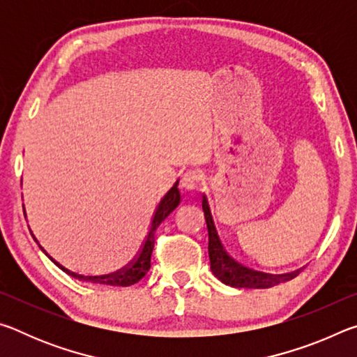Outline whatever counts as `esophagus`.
Returning a JSON list of instances; mask_svg holds the SVG:
<instances>
[{
    "label": "esophagus",
    "instance_id": "esophagus-1",
    "mask_svg": "<svg viewBox=\"0 0 357 357\" xmlns=\"http://www.w3.org/2000/svg\"><path fill=\"white\" fill-rule=\"evenodd\" d=\"M203 181H204V176L200 170H187L183 174V178H181V185L187 190H193L197 189L198 185H202Z\"/></svg>",
    "mask_w": 357,
    "mask_h": 357
}]
</instances>
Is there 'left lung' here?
I'll return each mask as SVG.
<instances>
[{
	"label": "left lung",
	"instance_id": "8db88e82",
	"mask_svg": "<svg viewBox=\"0 0 357 357\" xmlns=\"http://www.w3.org/2000/svg\"><path fill=\"white\" fill-rule=\"evenodd\" d=\"M202 206L204 211V219H206L208 227V252H209V261H211V271L220 282L225 283L228 287L233 288H271L279 285L282 282H288L294 279L299 274V271L291 274L283 275H273L264 274L259 271H253L247 268L243 263H239L234 257L229 255L228 249L223 244L219 231H217L213 213H211L208 197H202Z\"/></svg>",
	"mask_w": 357,
	"mask_h": 357
}]
</instances>
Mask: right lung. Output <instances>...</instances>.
<instances>
[{
    "mask_svg": "<svg viewBox=\"0 0 357 357\" xmlns=\"http://www.w3.org/2000/svg\"><path fill=\"white\" fill-rule=\"evenodd\" d=\"M178 184L179 181L174 183V185L172 187L170 190L165 193V197L162 198L159 206L155 208L154 214H153V219H151V225L148 229V234L146 238H144V243L142 244L140 250L135 255V258L132 259L129 264H126L123 269L116 271V273L113 274H108V275H96V277H84V275H78L75 273H72V271L66 269L64 266L59 264L58 261H55L48 253L44 250L48 257L52 258L53 263H56V266H59L66 274H69L72 277H75L78 280H84V282H91V283H99V285H112V287H130L134 285V283L140 282L146 273L151 268V255H153V249H154V234H155V229L157 227L160 225L162 222H164L168 214L173 213L174 209H176L178 204L183 200V197H181V192L178 189ZM26 217V213H25Z\"/></svg>",
    "mask_w": 357,
    "mask_h": 357,
    "instance_id": "obj_1",
    "label": "right lung"
}]
</instances>
